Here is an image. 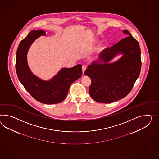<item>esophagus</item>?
Returning a JSON list of instances; mask_svg holds the SVG:
<instances>
[{
  "mask_svg": "<svg viewBox=\"0 0 159 159\" xmlns=\"http://www.w3.org/2000/svg\"><path fill=\"white\" fill-rule=\"evenodd\" d=\"M86 68H87V67H86V66H85V65L82 66V72H83V73H84V71H85L86 69Z\"/></svg>",
  "mask_w": 159,
  "mask_h": 159,
  "instance_id": "esophagus-1",
  "label": "esophagus"
}]
</instances>
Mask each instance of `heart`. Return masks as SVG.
I'll return each mask as SVG.
<instances>
[{
  "mask_svg": "<svg viewBox=\"0 0 159 159\" xmlns=\"http://www.w3.org/2000/svg\"><path fill=\"white\" fill-rule=\"evenodd\" d=\"M104 46H101V47L99 48V49H100V50H102V49H104Z\"/></svg>",
  "mask_w": 159,
  "mask_h": 159,
  "instance_id": "1",
  "label": "heart"
}]
</instances>
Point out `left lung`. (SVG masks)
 <instances>
[{"instance_id": "1", "label": "left lung", "mask_w": 159, "mask_h": 159, "mask_svg": "<svg viewBox=\"0 0 159 159\" xmlns=\"http://www.w3.org/2000/svg\"><path fill=\"white\" fill-rule=\"evenodd\" d=\"M126 37L104 49L97 61L88 67L84 74L91 79L89 94L94 101L110 103L129 93L141 71V50L139 42L127 30ZM123 56L113 64L107 62L117 54Z\"/></svg>"}]
</instances>
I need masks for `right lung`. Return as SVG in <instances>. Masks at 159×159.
<instances>
[{
  "instance_id": "1",
  "label": "right lung",
  "mask_w": 159,
  "mask_h": 159,
  "mask_svg": "<svg viewBox=\"0 0 159 159\" xmlns=\"http://www.w3.org/2000/svg\"><path fill=\"white\" fill-rule=\"evenodd\" d=\"M44 35L45 32L43 30H33L20 41L16 51V69L20 83L37 101L47 104H57L65 99L71 84L81 77L82 65L63 68L48 81L33 74L27 63L28 51L37 38Z\"/></svg>"
}]
</instances>
